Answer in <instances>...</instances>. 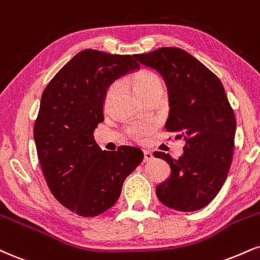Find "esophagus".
Segmentation results:
<instances>
[{"mask_svg":"<svg viewBox=\"0 0 260 260\" xmlns=\"http://www.w3.org/2000/svg\"><path fill=\"white\" fill-rule=\"evenodd\" d=\"M154 158V155H152L151 151L149 150H144V162H149Z\"/></svg>","mask_w":260,"mask_h":260,"instance_id":"1","label":"esophagus"}]
</instances>
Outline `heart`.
I'll list each match as a JSON object with an SVG mask.
<instances>
[{"mask_svg":"<svg viewBox=\"0 0 260 260\" xmlns=\"http://www.w3.org/2000/svg\"><path fill=\"white\" fill-rule=\"evenodd\" d=\"M132 84L140 96L145 95L146 93H149L150 90H152L154 88H162V82L160 77L156 76L155 74L149 73V71H142V73L134 75L132 79ZM118 88H120V82H114L110 84V87L106 90L105 94V105H108L111 102L112 98L117 93ZM155 127L156 123L152 121L132 123L131 126L127 127V134L132 139L137 140V142H143L155 129Z\"/></svg>","mask_w":260,"mask_h":260,"instance_id":"obj_1","label":"heart"}]
</instances>
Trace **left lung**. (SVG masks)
<instances>
[{
    "label": "left lung",
    "instance_id": "8db88e82",
    "mask_svg": "<svg viewBox=\"0 0 260 260\" xmlns=\"http://www.w3.org/2000/svg\"><path fill=\"white\" fill-rule=\"evenodd\" d=\"M134 58L164 77L171 108L165 127L185 140L184 154L177 160L154 152L171 167L156 195L176 211L201 209L219 192L233 161L236 121L223 84L202 62L176 47Z\"/></svg>",
    "mask_w": 260,
    "mask_h": 260
}]
</instances>
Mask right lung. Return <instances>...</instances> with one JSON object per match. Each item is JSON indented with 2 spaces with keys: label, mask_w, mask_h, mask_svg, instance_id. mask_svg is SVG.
I'll use <instances>...</instances> for the list:
<instances>
[{
  "label": "right lung",
  "mask_w": 260,
  "mask_h": 260,
  "mask_svg": "<svg viewBox=\"0 0 260 260\" xmlns=\"http://www.w3.org/2000/svg\"><path fill=\"white\" fill-rule=\"evenodd\" d=\"M139 69L132 55L84 49L42 93L34 127L41 168L53 196L82 217H95L112 207L124 179L143 161L140 149L124 145L105 151L93 136L104 121L110 84Z\"/></svg>",
  "instance_id": "add662e5"
}]
</instances>
